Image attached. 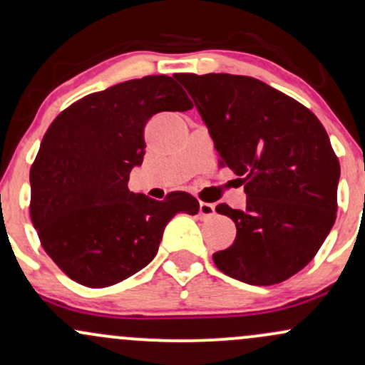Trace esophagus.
<instances>
[{
  "label": "esophagus",
  "instance_id": "1",
  "mask_svg": "<svg viewBox=\"0 0 365 365\" xmlns=\"http://www.w3.org/2000/svg\"><path fill=\"white\" fill-rule=\"evenodd\" d=\"M215 212H216L215 204L199 202V215H200V217H211V216H215Z\"/></svg>",
  "mask_w": 365,
  "mask_h": 365
}]
</instances>
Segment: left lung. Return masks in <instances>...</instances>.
<instances>
[{
    "label": "left lung",
    "mask_w": 365,
    "mask_h": 365,
    "mask_svg": "<svg viewBox=\"0 0 365 365\" xmlns=\"http://www.w3.org/2000/svg\"><path fill=\"white\" fill-rule=\"evenodd\" d=\"M220 153L244 185L245 209L220 204L237 238L212 255L217 269L269 287L304 269L336 220L340 163L317 116L245 75L177 73Z\"/></svg>",
    "instance_id": "8db88e82"
}]
</instances>
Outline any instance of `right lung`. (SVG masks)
<instances>
[{
  "mask_svg": "<svg viewBox=\"0 0 365 365\" xmlns=\"http://www.w3.org/2000/svg\"><path fill=\"white\" fill-rule=\"evenodd\" d=\"M192 106L168 75H148L92 92L49 125L31 168V217L46 254L73 282H123L153 261L171 217L199 212L187 192L154 200L128 190L148 120Z\"/></svg>",
  "mask_w": 365,
  "mask_h": 365,
  "instance_id": "obj_1",
  "label": "right lung"
}]
</instances>
